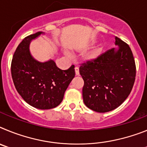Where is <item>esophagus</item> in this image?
Segmentation results:
<instances>
[{
	"instance_id": "obj_1",
	"label": "esophagus",
	"mask_w": 147,
	"mask_h": 147,
	"mask_svg": "<svg viewBox=\"0 0 147 147\" xmlns=\"http://www.w3.org/2000/svg\"><path fill=\"white\" fill-rule=\"evenodd\" d=\"M75 74H76V76L80 75V69L78 67H75Z\"/></svg>"
}]
</instances>
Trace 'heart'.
I'll return each mask as SVG.
<instances>
[{"mask_svg": "<svg viewBox=\"0 0 147 147\" xmlns=\"http://www.w3.org/2000/svg\"><path fill=\"white\" fill-rule=\"evenodd\" d=\"M104 49L103 45H99L98 47L96 48L93 51L90 53L89 55L88 56V59H94L96 58H97L98 56L101 54V53L102 52V51Z\"/></svg>", "mask_w": 147, "mask_h": 147, "instance_id": "obj_1", "label": "heart"}]
</instances>
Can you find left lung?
<instances>
[{"label": "left lung", "instance_id": "8db88e82", "mask_svg": "<svg viewBox=\"0 0 147 147\" xmlns=\"http://www.w3.org/2000/svg\"><path fill=\"white\" fill-rule=\"evenodd\" d=\"M115 40L118 49H110L80 67L84 80V103L98 113L119 107L129 95L136 80V63L130 48L119 37Z\"/></svg>", "mask_w": 147, "mask_h": 147}]
</instances>
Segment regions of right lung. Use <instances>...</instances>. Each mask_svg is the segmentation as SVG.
Returning a JSON list of instances; mask_svg holds the SVG:
<instances>
[{
  "instance_id": "add662e5",
  "label": "right lung",
  "mask_w": 147,
  "mask_h": 147,
  "mask_svg": "<svg viewBox=\"0 0 147 147\" xmlns=\"http://www.w3.org/2000/svg\"><path fill=\"white\" fill-rule=\"evenodd\" d=\"M42 32L23 39L15 51L11 65L13 82L26 102L35 108L49 110L57 107L75 76L74 65L59 69L54 60H36L29 51L30 42Z\"/></svg>"
}]
</instances>
